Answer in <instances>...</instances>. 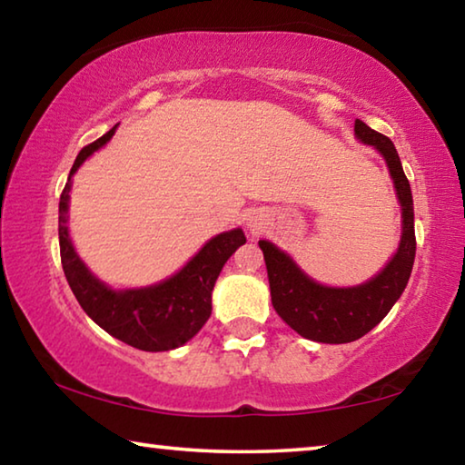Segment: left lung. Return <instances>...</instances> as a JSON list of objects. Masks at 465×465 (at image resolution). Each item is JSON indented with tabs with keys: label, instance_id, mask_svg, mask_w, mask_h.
Instances as JSON below:
<instances>
[{
	"label": "left lung",
	"instance_id": "8db88e82",
	"mask_svg": "<svg viewBox=\"0 0 465 465\" xmlns=\"http://www.w3.org/2000/svg\"><path fill=\"white\" fill-rule=\"evenodd\" d=\"M355 135L383 155L402 204V240L388 266L363 285L326 287L310 279L274 243L258 242L269 272L272 308L297 334L326 344L352 342L380 324L406 289L416 254L412 191L396 147L388 137L359 119L355 121Z\"/></svg>",
	"mask_w": 465,
	"mask_h": 465
}]
</instances>
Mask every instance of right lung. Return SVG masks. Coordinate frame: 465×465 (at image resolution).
<instances>
[{
    "mask_svg": "<svg viewBox=\"0 0 465 465\" xmlns=\"http://www.w3.org/2000/svg\"><path fill=\"white\" fill-rule=\"evenodd\" d=\"M110 129L106 135L85 145L77 153L74 168L69 172L67 184L59 199V248L61 264L65 279L82 310L106 330L110 336L119 338L124 344L139 351H170L199 332L211 316V293L215 281L235 250L246 243V235L240 230H232L215 235L199 250L191 262L174 277L143 289L114 291L100 282L85 269V264L75 254L67 232V207L72 176L106 141L114 135Z\"/></svg>",
    "mask_w": 465,
    "mask_h": 465,
    "instance_id": "obj_1",
    "label": "right lung"
}]
</instances>
